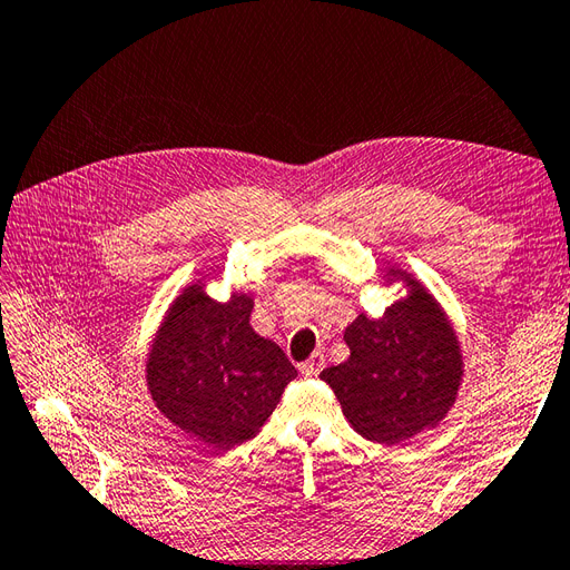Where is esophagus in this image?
I'll list each match as a JSON object with an SVG mask.
<instances>
[{
	"mask_svg": "<svg viewBox=\"0 0 570 570\" xmlns=\"http://www.w3.org/2000/svg\"><path fill=\"white\" fill-rule=\"evenodd\" d=\"M323 367H325V355L323 353H313L311 360H306L298 370H301V374H304V377H318Z\"/></svg>",
	"mask_w": 570,
	"mask_h": 570,
	"instance_id": "esophagus-1",
	"label": "esophagus"
}]
</instances>
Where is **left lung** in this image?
Here are the masks:
<instances>
[{
    "mask_svg": "<svg viewBox=\"0 0 570 570\" xmlns=\"http://www.w3.org/2000/svg\"><path fill=\"white\" fill-rule=\"evenodd\" d=\"M409 296L382 318L357 316L345 328L350 357L321 372L345 419L367 441L394 445L433 429L451 411L463 382V355L455 331L435 298L402 269Z\"/></svg>",
    "mask_w": 570,
    "mask_h": 570,
    "instance_id": "8db88e82",
    "label": "left lung"
}]
</instances>
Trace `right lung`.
<instances>
[{
	"label": "right lung",
	"instance_id": "1",
	"mask_svg": "<svg viewBox=\"0 0 570 570\" xmlns=\"http://www.w3.org/2000/svg\"><path fill=\"white\" fill-rule=\"evenodd\" d=\"M252 306L247 294L217 304L190 284L168 308L147 362L156 409L223 451L254 439L296 377L284 350L254 333Z\"/></svg>",
	"mask_w": 570,
	"mask_h": 570
}]
</instances>
